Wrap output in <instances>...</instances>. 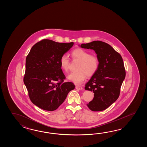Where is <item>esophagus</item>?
Here are the masks:
<instances>
[{
    "mask_svg": "<svg viewBox=\"0 0 147 147\" xmlns=\"http://www.w3.org/2000/svg\"><path fill=\"white\" fill-rule=\"evenodd\" d=\"M76 89H77V90H82L83 88L80 86H76Z\"/></svg>",
    "mask_w": 147,
    "mask_h": 147,
    "instance_id": "obj_1",
    "label": "esophagus"
}]
</instances>
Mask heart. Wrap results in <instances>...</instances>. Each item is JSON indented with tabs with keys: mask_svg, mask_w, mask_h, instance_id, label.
<instances>
[{
	"mask_svg": "<svg viewBox=\"0 0 147 147\" xmlns=\"http://www.w3.org/2000/svg\"><path fill=\"white\" fill-rule=\"evenodd\" d=\"M72 59L78 60L80 63L77 67V71L70 73L68 79L76 84H80L86 79L87 76L91 77L96 74L99 67V60L96 56L82 48H76L71 53ZM69 57L63 55L60 59V65L63 71L67 72L70 66Z\"/></svg>",
	"mask_w": 147,
	"mask_h": 147,
	"instance_id": "obj_1",
	"label": "heart"
}]
</instances>
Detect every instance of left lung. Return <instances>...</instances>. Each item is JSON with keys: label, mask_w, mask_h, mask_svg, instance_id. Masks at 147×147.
<instances>
[{"label": "left lung", "mask_w": 147, "mask_h": 147, "mask_svg": "<svg viewBox=\"0 0 147 147\" xmlns=\"http://www.w3.org/2000/svg\"><path fill=\"white\" fill-rule=\"evenodd\" d=\"M80 47L93 49L99 60L95 75L85 85V90L93 91V100L88 103L91 110L106 109L119 97L120 88L125 77L122 57L109 44L101 41L82 44Z\"/></svg>", "instance_id": "obj_1"}]
</instances>
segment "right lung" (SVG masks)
I'll list each match as a JSON object with an SVG mask.
<instances>
[{
  "label": "right lung",
  "mask_w": 147,
  "mask_h": 147,
  "mask_svg": "<svg viewBox=\"0 0 147 147\" xmlns=\"http://www.w3.org/2000/svg\"><path fill=\"white\" fill-rule=\"evenodd\" d=\"M74 44L44 39L32 46L26 57L24 82L31 102L42 109L56 110L75 89L72 82H64L60 65L61 57Z\"/></svg>",
  "instance_id": "add662e5"
}]
</instances>
